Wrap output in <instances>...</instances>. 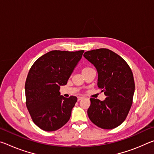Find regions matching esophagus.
<instances>
[{"instance_id": "34e87169", "label": "esophagus", "mask_w": 154, "mask_h": 154, "mask_svg": "<svg viewBox=\"0 0 154 154\" xmlns=\"http://www.w3.org/2000/svg\"><path fill=\"white\" fill-rule=\"evenodd\" d=\"M82 98H83L82 96H78V97H77V100H78V101H79V100H82Z\"/></svg>"}]
</instances>
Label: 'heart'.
I'll list each match as a JSON object with an SVG mask.
<instances>
[{"instance_id":"heart-1","label":"heart","mask_w":154,"mask_h":154,"mask_svg":"<svg viewBox=\"0 0 154 154\" xmlns=\"http://www.w3.org/2000/svg\"><path fill=\"white\" fill-rule=\"evenodd\" d=\"M90 69H91V68H90V67H85V68H83V70H82V72H84L85 71H87L88 70H89Z\"/></svg>"}]
</instances>
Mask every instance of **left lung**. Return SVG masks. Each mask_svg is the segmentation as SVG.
Segmentation results:
<instances>
[{
  "instance_id": "obj_1",
  "label": "left lung",
  "mask_w": 154,
  "mask_h": 154,
  "mask_svg": "<svg viewBox=\"0 0 154 154\" xmlns=\"http://www.w3.org/2000/svg\"><path fill=\"white\" fill-rule=\"evenodd\" d=\"M83 56L96 67L98 88L105 100L90 98L88 115L93 124L103 129H113L126 119L134 93L133 74L128 64L118 54L101 48L85 52Z\"/></svg>"
}]
</instances>
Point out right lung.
Returning <instances> with one entry per match:
<instances>
[{
    "label": "right lung",
    "instance_id": "obj_1",
    "mask_svg": "<svg viewBox=\"0 0 154 154\" xmlns=\"http://www.w3.org/2000/svg\"><path fill=\"white\" fill-rule=\"evenodd\" d=\"M83 52L53 50L31 66L25 83L26 104L33 122L41 129L55 131L71 118L77 98H65L59 91L67 83Z\"/></svg>",
    "mask_w": 154,
    "mask_h": 154
}]
</instances>
